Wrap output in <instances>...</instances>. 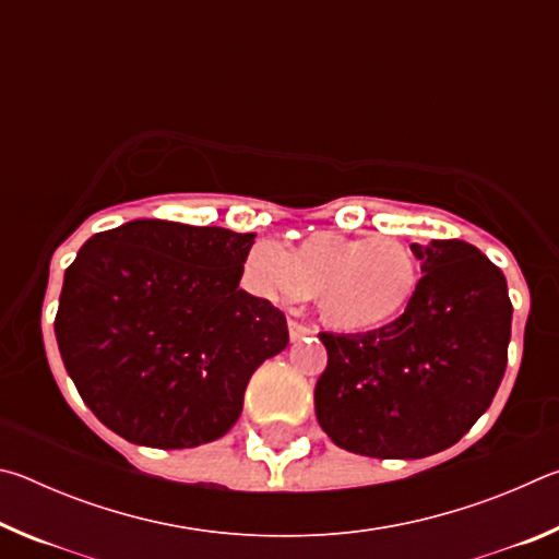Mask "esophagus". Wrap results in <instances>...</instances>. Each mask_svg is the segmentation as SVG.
<instances>
[{
	"mask_svg": "<svg viewBox=\"0 0 559 559\" xmlns=\"http://www.w3.org/2000/svg\"><path fill=\"white\" fill-rule=\"evenodd\" d=\"M288 333H290L293 343H298V340H306V337H310V335H316V330L308 328V325H302V323H298V320H288Z\"/></svg>",
	"mask_w": 559,
	"mask_h": 559,
	"instance_id": "esophagus-1",
	"label": "esophagus"
}]
</instances>
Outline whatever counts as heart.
Listing matches in <instances>:
<instances>
[{"mask_svg":"<svg viewBox=\"0 0 559 559\" xmlns=\"http://www.w3.org/2000/svg\"><path fill=\"white\" fill-rule=\"evenodd\" d=\"M263 296L316 298L320 320L347 335H372L409 313L421 286V263L394 236L316 231L283 251L257 243L243 263Z\"/></svg>","mask_w":559,"mask_h":559,"instance_id":"obj_1","label":"heart"}]
</instances>
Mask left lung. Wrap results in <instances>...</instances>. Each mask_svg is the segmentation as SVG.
<instances>
[{
    "instance_id": "1",
    "label": "left lung",
    "mask_w": 559,
    "mask_h": 559,
    "mask_svg": "<svg viewBox=\"0 0 559 559\" xmlns=\"http://www.w3.org/2000/svg\"><path fill=\"white\" fill-rule=\"evenodd\" d=\"M412 249L424 276L400 323L318 335L328 349L318 424L359 456L424 459L453 447L493 402L508 365L513 302L503 271L459 239Z\"/></svg>"
}]
</instances>
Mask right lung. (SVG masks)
Returning <instances> with one entry per match:
<instances>
[{
    "instance_id": "obj_1",
    "label": "right lung",
    "mask_w": 559,
    "mask_h": 559,
    "mask_svg": "<svg viewBox=\"0 0 559 559\" xmlns=\"http://www.w3.org/2000/svg\"><path fill=\"white\" fill-rule=\"evenodd\" d=\"M257 234L135 219L66 269L56 340L88 409L153 449L222 439L257 367L288 345L286 316L239 288Z\"/></svg>"
}]
</instances>
